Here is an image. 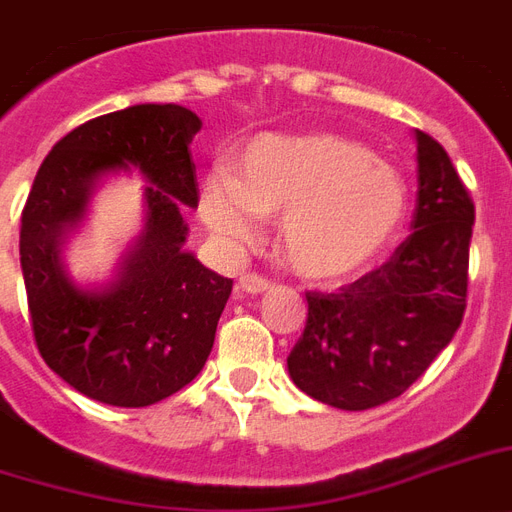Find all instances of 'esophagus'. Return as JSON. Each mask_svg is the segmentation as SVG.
Listing matches in <instances>:
<instances>
[{
    "label": "esophagus",
    "mask_w": 512,
    "mask_h": 512,
    "mask_svg": "<svg viewBox=\"0 0 512 512\" xmlns=\"http://www.w3.org/2000/svg\"><path fill=\"white\" fill-rule=\"evenodd\" d=\"M273 281H268L265 276H257V273H244L236 284V295H263V292H271Z\"/></svg>",
    "instance_id": "esophagus-1"
}]
</instances>
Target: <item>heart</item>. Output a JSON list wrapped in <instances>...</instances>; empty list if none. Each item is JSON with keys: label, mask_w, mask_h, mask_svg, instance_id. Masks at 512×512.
<instances>
[{"label": "heart", "mask_w": 512, "mask_h": 512, "mask_svg": "<svg viewBox=\"0 0 512 512\" xmlns=\"http://www.w3.org/2000/svg\"><path fill=\"white\" fill-rule=\"evenodd\" d=\"M406 209L401 172L335 132L255 138L231 177L201 185V217L220 239L247 244L257 217H281V255L321 284L369 271L398 239Z\"/></svg>", "instance_id": "b5f03b06"}]
</instances>
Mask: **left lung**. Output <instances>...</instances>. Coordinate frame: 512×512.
Instances as JSON below:
<instances>
[{
	"mask_svg": "<svg viewBox=\"0 0 512 512\" xmlns=\"http://www.w3.org/2000/svg\"><path fill=\"white\" fill-rule=\"evenodd\" d=\"M417 140L412 233L388 263L337 292H305L308 321L287 358L297 388L364 412L398 398L460 329L476 207L444 146Z\"/></svg>",
	"mask_w": 512,
	"mask_h": 512,
	"instance_id": "8db88e82",
	"label": "left lung"
}]
</instances>
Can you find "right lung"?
<instances>
[{"label":"right lung","mask_w":512,"mask_h":512,"mask_svg":"<svg viewBox=\"0 0 512 512\" xmlns=\"http://www.w3.org/2000/svg\"><path fill=\"white\" fill-rule=\"evenodd\" d=\"M201 119L175 103H143L98 116L58 140L20 215V268L36 348L52 372L100 404L151 406L207 361L233 281L183 249V207H199L193 135ZM147 177V225L117 276L79 288L62 244L83 222L102 177Z\"/></svg>","instance_id":"add662e5"}]
</instances>
